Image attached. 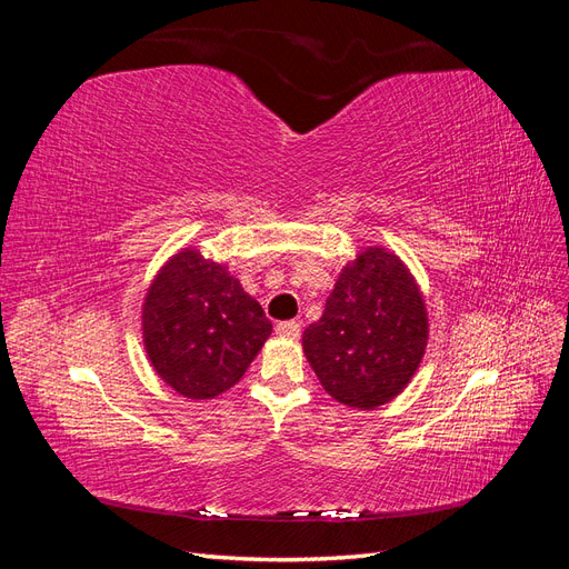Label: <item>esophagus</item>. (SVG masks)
<instances>
[{"label":"esophagus","mask_w":569,"mask_h":569,"mask_svg":"<svg viewBox=\"0 0 569 569\" xmlns=\"http://www.w3.org/2000/svg\"><path fill=\"white\" fill-rule=\"evenodd\" d=\"M274 332H278V337H282V339H299L301 322H297V320L278 322V327H274Z\"/></svg>","instance_id":"1"}]
</instances>
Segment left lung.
Segmentation results:
<instances>
[{
  "mask_svg": "<svg viewBox=\"0 0 569 569\" xmlns=\"http://www.w3.org/2000/svg\"><path fill=\"white\" fill-rule=\"evenodd\" d=\"M429 339L422 289L399 256L366 247L341 268L325 313L303 332V353L335 401L375 410L418 372Z\"/></svg>",
  "mask_w": 569,
  "mask_h": 569,
  "instance_id": "left-lung-1",
  "label": "left lung"
}]
</instances>
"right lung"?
I'll return each instance as SVG.
<instances>
[{
    "mask_svg": "<svg viewBox=\"0 0 569 569\" xmlns=\"http://www.w3.org/2000/svg\"><path fill=\"white\" fill-rule=\"evenodd\" d=\"M272 325L226 263L180 249L153 274L142 303L151 368L184 399L209 401L242 380Z\"/></svg>",
    "mask_w": 569,
    "mask_h": 569,
    "instance_id": "add662e5",
    "label": "right lung"
}]
</instances>
